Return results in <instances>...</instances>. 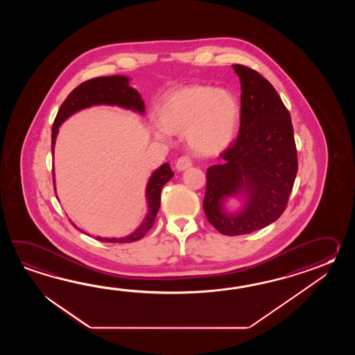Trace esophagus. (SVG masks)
<instances>
[{
	"instance_id": "1",
	"label": "esophagus",
	"mask_w": 355,
	"mask_h": 355,
	"mask_svg": "<svg viewBox=\"0 0 355 355\" xmlns=\"http://www.w3.org/2000/svg\"><path fill=\"white\" fill-rule=\"evenodd\" d=\"M193 165V161L189 157V156H181L176 161V168L179 170V171H182V170H187L188 167L191 166Z\"/></svg>"
}]
</instances>
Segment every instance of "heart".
Returning a JSON list of instances; mask_svg holds the SVG:
<instances>
[{
    "label": "heart",
    "instance_id": "heart-1",
    "mask_svg": "<svg viewBox=\"0 0 355 355\" xmlns=\"http://www.w3.org/2000/svg\"><path fill=\"white\" fill-rule=\"evenodd\" d=\"M163 129H156L159 139L168 133H185L193 151L214 156L234 142L241 119V105L232 92L216 90L207 85H189L162 98L157 110Z\"/></svg>",
    "mask_w": 355,
    "mask_h": 355
}]
</instances>
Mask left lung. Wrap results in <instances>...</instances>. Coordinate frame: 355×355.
<instances>
[{
  "label": "left lung",
  "mask_w": 355,
  "mask_h": 355,
  "mask_svg": "<svg viewBox=\"0 0 355 355\" xmlns=\"http://www.w3.org/2000/svg\"><path fill=\"white\" fill-rule=\"evenodd\" d=\"M241 81L239 136L220 153L223 162L207 170L203 209L218 232L239 236L264 228L287 208L298 170L293 125L279 94L252 68L234 64ZM239 191L250 199L231 218L223 199Z\"/></svg>",
  "instance_id": "left-lung-1"
}]
</instances>
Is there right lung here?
Here are the masks:
<instances>
[{
	"label": "right lung",
	"instance_id": "right-lung-1",
	"mask_svg": "<svg viewBox=\"0 0 355 355\" xmlns=\"http://www.w3.org/2000/svg\"><path fill=\"white\" fill-rule=\"evenodd\" d=\"M98 104L119 105L127 109H133L139 113L144 112V103L138 91L129 87L128 78L124 76H109V77H95L78 85L69 92L66 100L62 103L52 127V151L54 148L55 137L58 133V127L67 119L69 115L78 112L80 109ZM174 176V173L168 164H164L156 170L147 185V200H148V214L144 223L136 232L123 239H103L96 240L103 242H135L141 240L147 234L155 223L156 216L159 213L161 203V190L167 181Z\"/></svg>",
	"mask_w": 355,
	"mask_h": 355
}]
</instances>
